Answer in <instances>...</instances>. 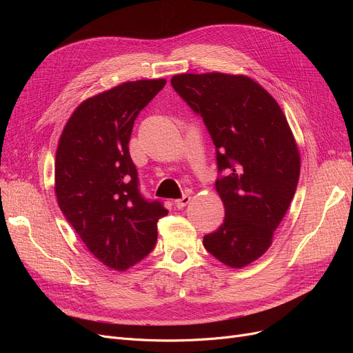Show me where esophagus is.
Here are the masks:
<instances>
[{
  "mask_svg": "<svg viewBox=\"0 0 353 353\" xmlns=\"http://www.w3.org/2000/svg\"><path fill=\"white\" fill-rule=\"evenodd\" d=\"M191 200V197L188 196V194H184L183 197L181 199H178V200H175V206L178 208V209H183L184 206H187L188 205V201Z\"/></svg>",
  "mask_w": 353,
  "mask_h": 353,
  "instance_id": "1",
  "label": "esophagus"
}]
</instances>
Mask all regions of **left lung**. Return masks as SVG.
Returning a JSON list of instances; mask_svg holds the SVG:
<instances>
[{
	"label": "left lung",
	"instance_id": "obj_1",
	"mask_svg": "<svg viewBox=\"0 0 353 353\" xmlns=\"http://www.w3.org/2000/svg\"><path fill=\"white\" fill-rule=\"evenodd\" d=\"M174 90L199 113L216 147L221 227L203 245L230 268H244L270 249L301 175V154L279 103L245 74L181 73Z\"/></svg>",
	"mask_w": 353,
	"mask_h": 353
}]
</instances>
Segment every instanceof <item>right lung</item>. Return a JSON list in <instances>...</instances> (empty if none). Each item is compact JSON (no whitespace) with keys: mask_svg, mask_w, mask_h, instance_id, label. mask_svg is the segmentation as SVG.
<instances>
[{"mask_svg":"<svg viewBox=\"0 0 353 353\" xmlns=\"http://www.w3.org/2000/svg\"><path fill=\"white\" fill-rule=\"evenodd\" d=\"M166 79L128 81L83 100L60 135L54 162L57 203L87 249L110 270L126 271L150 253L160 201L138 190L130 156L134 121Z\"/></svg>","mask_w":353,"mask_h":353,"instance_id":"right-lung-1","label":"right lung"}]
</instances>
